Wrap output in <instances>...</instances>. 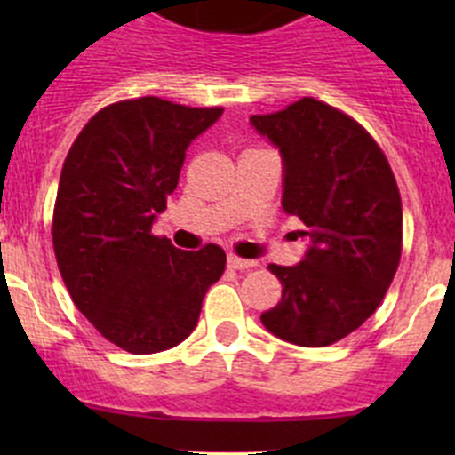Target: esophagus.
Instances as JSON below:
<instances>
[{
    "mask_svg": "<svg viewBox=\"0 0 455 455\" xmlns=\"http://www.w3.org/2000/svg\"><path fill=\"white\" fill-rule=\"evenodd\" d=\"M227 261H228V268H235V270H246L257 266L255 259H244V257H237V255H228Z\"/></svg>",
    "mask_w": 455,
    "mask_h": 455,
    "instance_id": "esophagus-1",
    "label": "esophagus"
}]
</instances>
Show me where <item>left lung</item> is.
I'll return each instance as SVG.
<instances>
[{
	"mask_svg": "<svg viewBox=\"0 0 455 455\" xmlns=\"http://www.w3.org/2000/svg\"><path fill=\"white\" fill-rule=\"evenodd\" d=\"M251 123L279 147L282 206L306 224L297 266L270 264L282 301L261 313L275 337L304 347L341 341L379 308L403 251V206L383 149L352 116L304 96Z\"/></svg>",
	"mask_w": 455,
	"mask_h": 455,
	"instance_id": "obj_1",
	"label": "left lung"
}]
</instances>
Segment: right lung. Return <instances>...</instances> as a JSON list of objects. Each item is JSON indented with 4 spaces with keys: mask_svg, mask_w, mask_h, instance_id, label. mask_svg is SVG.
Wrapping results in <instances>:
<instances>
[{
    "mask_svg": "<svg viewBox=\"0 0 455 455\" xmlns=\"http://www.w3.org/2000/svg\"><path fill=\"white\" fill-rule=\"evenodd\" d=\"M222 112L158 96L118 100L87 121L63 163L52 213L59 273L85 319L132 355L185 341L224 273L220 246L180 251L151 233L187 147Z\"/></svg>",
    "mask_w": 455,
    "mask_h": 455,
    "instance_id": "obj_1",
    "label": "right lung"
}]
</instances>
